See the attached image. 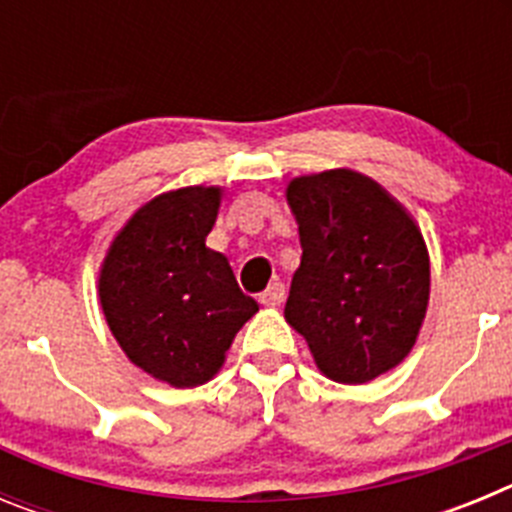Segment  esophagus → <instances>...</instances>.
Listing matches in <instances>:
<instances>
[{
	"instance_id": "obj_1",
	"label": "esophagus",
	"mask_w": 512,
	"mask_h": 512,
	"mask_svg": "<svg viewBox=\"0 0 512 512\" xmlns=\"http://www.w3.org/2000/svg\"><path fill=\"white\" fill-rule=\"evenodd\" d=\"M284 295H287V292H284V284L274 282L269 289H266V292H261L259 302H261V305H266V307H277V305H282V302H284Z\"/></svg>"
}]
</instances>
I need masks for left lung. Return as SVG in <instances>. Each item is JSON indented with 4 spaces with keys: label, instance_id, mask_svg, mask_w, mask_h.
Returning <instances> with one entry per match:
<instances>
[{
    "label": "left lung",
    "instance_id": "8db88e82",
    "mask_svg": "<svg viewBox=\"0 0 512 512\" xmlns=\"http://www.w3.org/2000/svg\"><path fill=\"white\" fill-rule=\"evenodd\" d=\"M287 202L302 261L284 318L325 377L372 382L418 341L431 295L423 233L377 182L348 169L297 176Z\"/></svg>",
    "mask_w": 512,
    "mask_h": 512
}]
</instances>
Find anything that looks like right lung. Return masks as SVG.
I'll use <instances>...</instances> for the list:
<instances>
[{"label":"right lung","mask_w":512,"mask_h":512,"mask_svg":"<svg viewBox=\"0 0 512 512\" xmlns=\"http://www.w3.org/2000/svg\"><path fill=\"white\" fill-rule=\"evenodd\" d=\"M220 197L202 184L158 194L122 225L99 269V305L125 356L182 390L220 372L259 310L223 253L205 246Z\"/></svg>","instance_id":"add662e5"}]
</instances>
